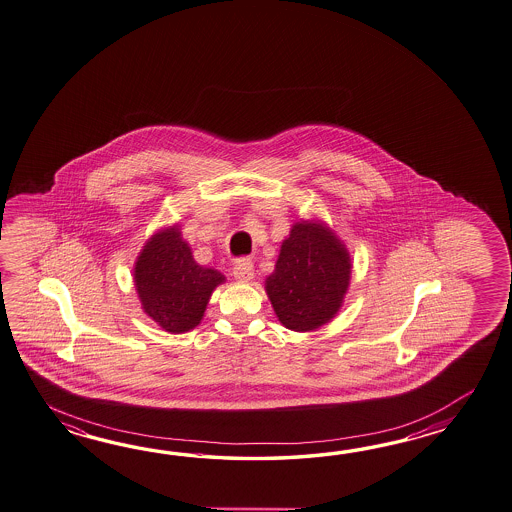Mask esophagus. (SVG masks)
I'll return each mask as SVG.
<instances>
[{
	"mask_svg": "<svg viewBox=\"0 0 512 512\" xmlns=\"http://www.w3.org/2000/svg\"><path fill=\"white\" fill-rule=\"evenodd\" d=\"M233 275L240 283H250L253 279V262L248 259H240L233 266Z\"/></svg>",
	"mask_w": 512,
	"mask_h": 512,
	"instance_id": "1",
	"label": "esophagus"
}]
</instances>
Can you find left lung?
Instances as JSON below:
<instances>
[{
    "instance_id": "1",
    "label": "left lung",
    "mask_w": 512,
    "mask_h": 512,
    "mask_svg": "<svg viewBox=\"0 0 512 512\" xmlns=\"http://www.w3.org/2000/svg\"><path fill=\"white\" fill-rule=\"evenodd\" d=\"M351 279V259L329 228L297 222L281 246L266 292L286 329L307 332L340 310Z\"/></svg>"
}]
</instances>
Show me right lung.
<instances>
[{
    "instance_id": "obj_1",
    "label": "right lung",
    "mask_w": 512,
    "mask_h": 512,
    "mask_svg": "<svg viewBox=\"0 0 512 512\" xmlns=\"http://www.w3.org/2000/svg\"><path fill=\"white\" fill-rule=\"evenodd\" d=\"M137 294L143 310L167 332L194 329L224 275L196 264L178 228L159 231L137 257Z\"/></svg>"
}]
</instances>
